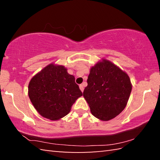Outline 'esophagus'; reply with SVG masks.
Returning <instances> with one entry per match:
<instances>
[{"label": "esophagus", "mask_w": 160, "mask_h": 160, "mask_svg": "<svg viewBox=\"0 0 160 160\" xmlns=\"http://www.w3.org/2000/svg\"><path fill=\"white\" fill-rule=\"evenodd\" d=\"M79 87H80V90L82 91V92H83V91H84V87H83V85H80Z\"/></svg>", "instance_id": "esophagus-1"}]
</instances>
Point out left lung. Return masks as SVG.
Listing matches in <instances>:
<instances>
[{"mask_svg":"<svg viewBox=\"0 0 160 160\" xmlns=\"http://www.w3.org/2000/svg\"><path fill=\"white\" fill-rule=\"evenodd\" d=\"M83 96L94 116L109 121L125 107L131 92L128 75L112 62L103 60L90 69Z\"/></svg>","mask_w":160,"mask_h":160,"instance_id":"left-lung-1","label":"left lung"}]
</instances>
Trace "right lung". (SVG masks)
Masks as SVG:
<instances>
[{
	"mask_svg": "<svg viewBox=\"0 0 160 160\" xmlns=\"http://www.w3.org/2000/svg\"><path fill=\"white\" fill-rule=\"evenodd\" d=\"M29 97L43 117L58 120L70 112L78 97L82 95L73 75L64 66L50 64L32 78Z\"/></svg>",
	"mask_w": 160,
	"mask_h": 160,
	"instance_id": "obj_1",
	"label": "right lung"
}]
</instances>
